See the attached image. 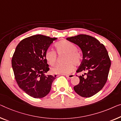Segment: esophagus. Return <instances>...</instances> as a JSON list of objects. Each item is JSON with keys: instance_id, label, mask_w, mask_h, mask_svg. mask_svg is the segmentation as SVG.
<instances>
[{"instance_id": "obj_1", "label": "esophagus", "mask_w": 121, "mask_h": 121, "mask_svg": "<svg viewBox=\"0 0 121 121\" xmlns=\"http://www.w3.org/2000/svg\"><path fill=\"white\" fill-rule=\"evenodd\" d=\"M65 76L66 77H67V78H68L71 79V78H73V77L74 76V74H66Z\"/></svg>"}]
</instances>
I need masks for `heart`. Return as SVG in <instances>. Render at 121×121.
Wrapping results in <instances>:
<instances>
[{"label":"heart","mask_w":121,"mask_h":121,"mask_svg":"<svg viewBox=\"0 0 121 121\" xmlns=\"http://www.w3.org/2000/svg\"><path fill=\"white\" fill-rule=\"evenodd\" d=\"M56 51L59 54H66L65 57V64L56 65L52 69V71L55 74H67L73 71L74 65H79L82 61V55L77 50V47L73 43L68 41L64 40L57 43L55 45ZM45 57L50 65L53 66L57 60V55L55 51L48 49L45 53Z\"/></svg>","instance_id":"b5f03b06"}]
</instances>
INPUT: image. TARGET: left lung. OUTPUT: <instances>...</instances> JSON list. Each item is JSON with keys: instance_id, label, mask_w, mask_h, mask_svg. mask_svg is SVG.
<instances>
[{"instance_id": "8db88e82", "label": "left lung", "mask_w": 121, "mask_h": 121, "mask_svg": "<svg viewBox=\"0 0 121 121\" xmlns=\"http://www.w3.org/2000/svg\"><path fill=\"white\" fill-rule=\"evenodd\" d=\"M78 46L82 53V61L77 72H85L78 76L80 82L74 87L77 94L90 97L103 89L107 82L111 61L105 46L91 36L80 34L67 37Z\"/></svg>"}]
</instances>
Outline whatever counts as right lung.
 <instances>
[{
    "label": "right lung",
    "mask_w": 121,
    "mask_h": 121,
    "mask_svg": "<svg viewBox=\"0 0 121 121\" xmlns=\"http://www.w3.org/2000/svg\"><path fill=\"white\" fill-rule=\"evenodd\" d=\"M57 38L36 35L26 38L16 47L12 67L16 82L26 94L35 98L47 95L56 78L46 75L49 70L45 53Z\"/></svg>",
    "instance_id": "1"
}]
</instances>
